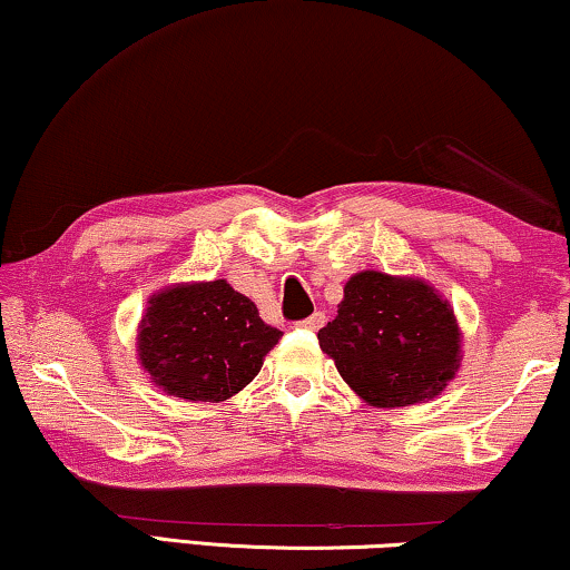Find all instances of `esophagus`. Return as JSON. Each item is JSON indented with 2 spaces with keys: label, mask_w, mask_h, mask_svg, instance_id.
Listing matches in <instances>:
<instances>
[{
  "label": "esophagus",
  "mask_w": 570,
  "mask_h": 570,
  "mask_svg": "<svg viewBox=\"0 0 570 570\" xmlns=\"http://www.w3.org/2000/svg\"><path fill=\"white\" fill-rule=\"evenodd\" d=\"M324 324H326V313H324V311L311 313L308 318L301 321V326H303V328H308V332H318V328L324 326Z\"/></svg>",
  "instance_id": "esophagus-1"
}]
</instances>
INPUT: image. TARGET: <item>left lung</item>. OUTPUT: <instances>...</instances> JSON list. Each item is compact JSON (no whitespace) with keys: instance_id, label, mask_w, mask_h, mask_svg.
I'll return each instance as SVG.
<instances>
[{"instance_id":"1","label":"left lung","mask_w":570,"mask_h":570,"mask_svg":"<svg viewBox=\"0 0 570 570\" xmlns=\"http://www.w3.org/2000/svg\"><path fill=\"white\" fill-rule=\"evenodd\" d=\"M318 344L370 406H409L434 399L458 370L455 313L419 279L360 272L344 285L336 318Z\"/></svg>"}]
</instances>
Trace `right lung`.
Instances as JSON below:
<instances>
[{
	"instance_id": "add662e5",
	"label": "right lung",
	"mask_w": 570,
	"mask_h": 570,
	"mask_svg": "<svg viewBox=\"0 0 570 570\" xmlns=\"http://www.w3.org/2000/svg\"><path fill=\"white\" fill-rule=\"evenodd\" d=\"M148 303L138 334L141 365L177 399H230L254 381L283 336L226 279L169 287Z\"/></svg>"
}]
</instances>
